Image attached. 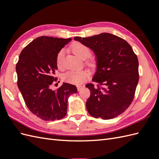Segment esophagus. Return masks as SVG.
Segmentation results:
<instances>
[{
	"mask_svg": "<svg viewBox=\"0 0 159 159\" xmlns=\"http://www.w3.org/2000/svg\"><path fill=\"white\" fill-rule=\"evenodd\" d=\"M82 88H83L82 85H78V86H77V89H78V91H80Z\"/></svg>",
	"mask_w": 159,
	"mask_h": 159,
	"instance_id": "1",
	"label": "esophagus"
}]
</instances>
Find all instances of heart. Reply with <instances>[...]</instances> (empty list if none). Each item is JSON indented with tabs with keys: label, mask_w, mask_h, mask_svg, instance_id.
<instances>
[{
	"label": "heart",
	"mask_w": 159,
	"mask_h": 159,
	"mask_svg": "<svg viewBox=\"0 0 159 159\" xmlns=\"http://www.w3.org/2000/svg\"><path fill=\"white\" fill-rule=\"evenodd\" d=\"M70 48L74 54L81 60H85L91 55V50L89 48L80 42H74L70 46ZM64 57V50L61 49L57 52L56 61L57 66L59 68H61L63 65ZM88 66H92L93 61L89 60L85 61ZM88 78V73L86 70H76L69 71L64 75L63 80L66 82L74 85H80L83 84Z\"/></svg>",
	"instance_id": "1"
}]
</instances>
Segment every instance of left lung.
<instances>
[{
    "mask_svg": "<svg viewBox=\"0 0 159 159\" xmlns=\"http://www.w3.org/2000/svg\"><path fill=\"white\" fill-rule=\"evenodd\" d=\"M92 50L97 70L92 79L98 83L85 85L91 95L86 102L88 113L95 118L119 116L131 105L139 81V61L131 46L123 38L109 33L88 38L76 36Z\"/></svg>",
    "mask_w": 159,
    "mask_h": 159,
    "instance_id": "left-lung-1",
    "label": "left lung"
}]
</instances>
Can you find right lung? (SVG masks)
Listing matches in <instances>:
<instances>
[{"instance_id": "obj_1", "label": "right lung", "mask_w": 159, "mask_h": 159, "mask_svg": "<svg viewBox=\"0 0 159 159\" xmlns=\"http://www.w3.org/2000/svg\"><path fill=\"white\" fill-rule=\"evenodd\" d=\"M71 40L42 36L28 44L19 56L16 66L18 89L28 109L44 121L64 117L69 96L78 91L68 83L51 89L57 80V54Z\"/></svg>"}]
</instances>
